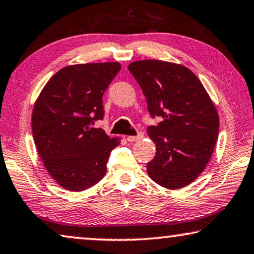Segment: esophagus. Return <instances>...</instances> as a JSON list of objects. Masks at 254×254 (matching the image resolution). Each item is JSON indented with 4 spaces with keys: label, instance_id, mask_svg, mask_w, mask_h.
I'll return each instance as SVG.
<instances>
[{
    "label": "esophagus",
    "instance_id": "esophagus-1",
    "mask_svg": "<svg viewBox=\"0 0 254 254\" xmlns=\"http://www.w3.org/2000/svg\"><path fill=\"white\" fill-rule=\"evenodd\" d=\"M142 137H144V134L140 132V133H138L137 135H128V137H127V140L130 142H133L135 140H138V139H141Z\"/></svg>",
    "mask_w": 254,
    "mask_h": 254
}]
</instances>
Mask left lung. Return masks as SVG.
<instances>
[{
  "label": "left lung",
  "mask_w": 254,
  "mask_h": 254,
  "mask_svg": "<svg viewBox=\"0 0 254 254\" xmlns=\"http://www.w3.org/2000/svg\"><path fill=\"white\" fill-rule=\"evenodd\" d=\"M127 69L146 96L152 119L147 127L155 142L147 174L163 188L181 189L202 173L219 134V116L198 77L180 64L159 60L132 62Z\"/></svg>",
  "instance_id": "1"
}]
</instances>
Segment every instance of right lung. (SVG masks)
I'll return each instance as SVG.
<instances>
[{
    "label": "right lung",
    "instance_id": "obj_1",
    "mask_svg": "<svg viewBox=\"0 0 254 254\" xmlns=\"http://www.w3.org/2000/svg\"><path fill=\"white\" fill-rule=\"evenodd\" d=\"M120 70L117 62L63 67L35 102V146L46 169L64 189L84 191L106 175L110 152L120 141L93 126L103 120V93Z\"/></svg>",
    "mask_w": 254,
    "mask_h": 254
}]
</instances>
